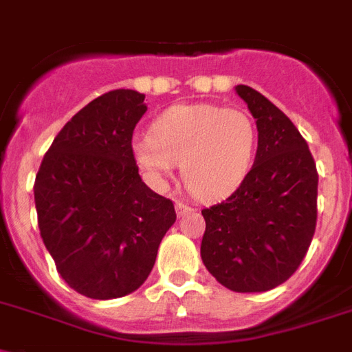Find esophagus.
<instances>
[{
  "label": "esophagus",
  "mask_w": 352,
  "mask_h": 352,
  "mask_svg": "<svg viewBox=\"0 0 352 352\" xmlns=\"http://www.w3.org/2000/svg\"><path fill=\"white\" fill-rule=\"evenodd\" d=\"M175 212H177V215L181 217V215H186V214H190V212H193V208H192V206H190V204L182 203V201H177V203H175Z\"/></svg>",
  "instance_id": "esophagus-1"
}]
</instances>
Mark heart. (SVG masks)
I'll use <instances>...</instances> for the list:
<instances>
[{"mask_svg":"<svg viewBox=\"0 0 352 352\" xmlns=\"http://www.w3.org/2000/svg\"><path fill=\"white\" fill-rule=\"evenodd\" d=\"M257 133L241 109L215 104H179L160 113L149 137L131 142V155L146 179L162 188L181 162L182 179L201 201H221L250 171Z\"/></svg>","mask_w":352,"mask_h":352,"instance_id":"obj_1","label":"heart"}]
</instances>
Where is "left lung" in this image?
<instances>
[{"mask_svg":"<svg viewBox=\"0 0 352 352\" xmlns=\"http://www.w3.org/2000/svg\"><path fill=\"white\" fill-rule=\"evenodd\" d=\"M257 126V153L245 181L203 210L201 257L234 292H265L303 261L318 219V171L305 138L261 93L237 85Z\"/></svg>","mask_w":352,"mask_h":352,"instance_id":"obj_1","label":"left lung"}]
</instances>
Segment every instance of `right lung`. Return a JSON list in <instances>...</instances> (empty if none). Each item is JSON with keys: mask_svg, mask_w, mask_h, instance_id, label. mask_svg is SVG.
<instances>
[{"mask_svg": "<svg viewBox=\"0 0 352 352\" xmlns=\"http://www.w3.org/2000/svg\"><path fill=\"white\" fill-rule=\"evenodd\" d=\"M144 98L115 89L89 102L58 133L36 175L43 245L63 281L93 300L137 290L177 219L170 199L144 184L131 155Z\"/></svg>", "mask_w": 352, "mask_h": 352, "instance_id": "right-lung-1", "label": "right lung"}]
</instances>
